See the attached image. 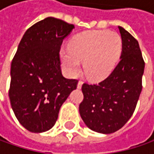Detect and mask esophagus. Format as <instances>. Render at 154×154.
I'll return each instance as SVG.
<instances>
[{"label": "esophagus", "instance_id": "1", "mask_svg": "<svg viewBox=\"0 0 154 154\" xmlns=\"http://www.w3.org/2000/svg\"><path fill=\"white\" fill-rule=\"evenodd\" d=\"M82 84H83V81H81V80H80L79 82H78V85H77V87L80 89V88H81V86H82Z\"/></svg>", "mask_w": 154, "mask_h": 154}]
</instances>
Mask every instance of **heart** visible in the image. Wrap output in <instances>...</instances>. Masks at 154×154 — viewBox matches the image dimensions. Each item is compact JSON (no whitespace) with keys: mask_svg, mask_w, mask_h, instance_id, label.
<instances>
[{"mask_svg":"<svg viewBox=\"0 0 154 154\" xmlns=\"http://www.w3.org/2000/svg\"><path fill=\"white\" fill-rule=\"evenodd\" d=\"M122 46V39L117 33L89 31L77 34L70 40L68 48H62L61 59L69 75L80 74V62L84 61L86 76L99 80L113 71L120 60Z\"/></svg>","mask_w":154,"mask_h":154,"instance_id":"obj_1","label":"heart"}]
</instances>
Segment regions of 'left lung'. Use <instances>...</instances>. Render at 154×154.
Masks as SVG:
<instances>
[{
	"mask_svg": "<svg viewBox=\"0 0 154 154\" xmlns=\"http://www.w3.org/2000/svg\"><path fill=\"white\" fill-rule=\"evenodd\" d=\"M118 29L123 43L119 63L105 80L82 85L80 116L90 129L101 134L114 133L124 126L142 89L145 62L138 41L124 28Z\"/></svg>",
	"mask_w": 154,
	"mask_h": 154,
	"instance_id": "left-lung-1",
	"label": "left lung"
}]
</instances>
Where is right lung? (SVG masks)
Listing matches in <instances>:
<instances>
[{
    "label": "right lung",
    "mask_w": 154,
    "mask_h": 154,
    "mask_svg": "<svg viewBox=\"0 0 154 154\" xmlns=\"http://www.w3.org/2000/svg\"><path fill=\"white\" fill-rule=\"evenodd\" d=\"M74 25L48 17L25 32L11 64L9 98L15 116L32 133L51 129L78 80L66 79L60 49Z\"/></svg>",
    "instance_id": "1"
}]
</instances>
